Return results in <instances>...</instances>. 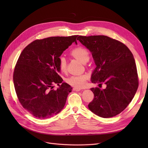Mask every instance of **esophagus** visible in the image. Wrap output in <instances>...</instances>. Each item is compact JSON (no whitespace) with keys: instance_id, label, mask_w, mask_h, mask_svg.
I'll return each mask as SVG.
<instances>
[{"instance_id":"esophagus-1","label":"esophagus","mask_w":148,"mask_h":148,"mask_svg":"<svg viewBox=\"0 0 148 148\" xmlns=\"http://www.w3.org/2000/svg\"><path fill=\"white\" fill-rule=\"evenodd\" d=\"M81 90V89L80 88H73V90H74V91H80Z\"/></svg>"}]
</instances>
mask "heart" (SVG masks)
<instances>
[{"instance_id": "b5f03b06", "label": "heart", "mask_w": 148, "mask_h": 148, "mask_svg": "<svg viewBox=\"0 0 148 148\" xmlns=\"http://www.w3.org/2000/svg\"><path fill=\"white\" fill-rule=\"evenodd\" d=\"M70 54L83 64L86 63L89 59V53L88 51L83 47H78L74 48L71 51ZM58 64L60 71L62 73H65L67 68L65 58L64 56L59 57ZM88 79L89 75L86 73L70 76L66 79V82L67 83L73 86L76 88H82L84 86Z\"/></svg>"}]
</instances>
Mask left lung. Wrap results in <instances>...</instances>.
<instances>
[{"mask_svg":"<svg viewBox=\"0 0 148 148\" xmlns=\"http://www.w3.org/2000/svg\"><path fill=\"white\" fill-rule=\"evenodd\" d=\"M77 40L92 53L96 68L91 76L94 83L106 88H91L94 98L89 110L104 118L115 116L125 110L138 86L135 60L122 42L104 35L79 36Z\"/></svg>","mask_w":148,"mask_h":148,"instance_id":"8db88e82","label":"left lung"}]
</instances>
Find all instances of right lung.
I'll return each instance as SVG.
<instances>
[{"label": "right lung", "mask_w": 148, "mask_h": 148, "mask_svg": "<svg viewBox=\"0 0 148 148\" xmlns=\"http://www.w3.org/2000/svg\"><path fill=\"white\" fill-rule=\"evenodd\" d=\"M77 36L36 40L21 53L13 74L14 88L21 106L35 117L49 118L64 107L73 88L66 83H62L58 60L73 42L77 44ZM54 83L60 86L56 90L52 89Z\"/></svg>", "instance_id": "1"}]
</instances>
